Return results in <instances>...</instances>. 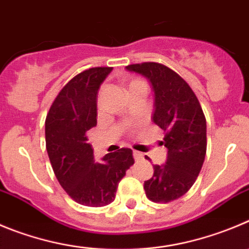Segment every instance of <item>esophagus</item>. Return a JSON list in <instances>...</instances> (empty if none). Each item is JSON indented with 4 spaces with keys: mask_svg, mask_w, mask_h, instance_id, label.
Here are the masks:
<instances>
[{
    "mask_svg": "<svg viewBox=\"0 0 249 249\" xmlns=\"http://www.w3.org/2000/svg\"><path fill=\"white\" fill-rule=\"evenodd\" d=\"M132 155H134V159H135L136 161H139V160H141L143 157L142 153L139 152V151H134V152H132Z\"/></svg>",
    "mask_w": 249,
    "mask_h": 249,
    "instance_id": "obj_1",
    "label": "esophagus"
}]
</instances>
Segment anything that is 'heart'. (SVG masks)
I'll list each match as a JSON object with an SVG mask.
<instances>
[{"instance_id": "1", "label": "heart", "mask_w": 249, "mask_h": 249, "mask_svg": "<svg viewBox=\"0 0 249 249\" xmlns=\"http://www.w3.org/2000/svg\"><path fill=\"white\" fill-rule=\"evenodd\" d=\"M140 85H145V82L141 80H139V78H131V80L127 81V86H129V89H132V88L138 87V86ZM98 102H99V98H98Z\"/></svg>"}]
</instances>
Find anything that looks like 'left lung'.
I'll return each instance as SVG.
<instances>
[{
  "label": "left lung",
  "instance_id": "obj_1",
  "mask_svg": "<svg viewBox=\"0 0 249 249\" xmlns=\"http://www.w3.org/2000/svg\"><path fill=\"white\" fill-rule=\"evenodd\" d=\"M126 70L150 81L155 93L152 120L164 131L162 143L168 150L166 164L153 166L143 189L153 203H169L184 195L200 173L206 155L205 115L189 85L169 67L142 62Z\"/></svg>",
  "mask_w": 249,
  "mask_h": 249
}]
</instances>
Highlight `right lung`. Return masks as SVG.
Instances as JSON below:
<instances>
[{
  "label": "right lung",
  "instance_id": "right-lung-1",
  "mask_svg": "<svg viewBox=\"0 0 249 249\" xmlns=\"http://www.w3.org/2000/svg\"><path fill=\"white\" fill-rule=\"evenodd\" d=\"M113 67H92L70 80L51 104L45 120L46 151L60 185L81 205L104 206L130 166L132 150L120 148L94 161L87 131L97 125V93Z\"/></svg>",
  "mask_w": 249,
  "mask_h": 249
}]
</instances>
